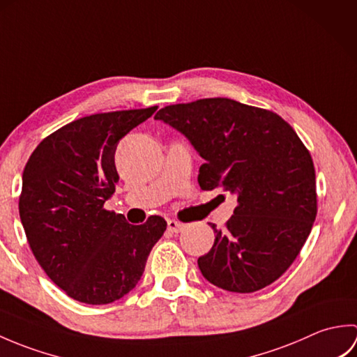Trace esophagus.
I'll return each instance as SVG.
<instances>
[{
    "label": "esophagus",
    "instance_id": "obj_1",
    "mask_svg": "<svg viewBox=\"0 0 357 357\" xmlns=\"http://www.w3.org/2000/svg\"><path fill=\"white\" fill-rule=\"evenodd\" d=\"M167 227H169V230L172 233H178L184 229V225L179 221H174V219H169V221H167Z\"/></svg>",
    "mask_w": 357,
    "mask_h": 357
}]
</instances>
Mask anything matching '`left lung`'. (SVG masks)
<instances>
[{
	"label": "left lung",
	"mask_w": 357,
	"mask_h": 357,
	"mask_svg": "<svg viewBox=\"0 0 357 357\" xmlns=\"http://www.w3.org/2000/svg\"><path fill=\"white\" fill-rule=\"evenodd\" d=\"M204 158L202 190L238 196L233 216L198 259L208 282L253 293L275 282L301 253L317 213L313 159L275 112L229 98H206L159 110Z\"/></svg>",
	"instance_id": "left-lung-1"
}]
</instances>
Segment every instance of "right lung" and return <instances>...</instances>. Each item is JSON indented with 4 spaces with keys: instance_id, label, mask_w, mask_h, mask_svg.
I'll use <instances>...</instances> for the list:
<instances>
[{
    "instance_id": "add662e5",
    "label": "right lung",
    "mask_w": 357,
    "mask_h": 357,
    "mask_svg": "<svg viewBox=\"0 0 357 357\" xmlns=\"http://www.w3.org/2000/svg\"><path fill=\"white\" fill-rule=\"evenodd\" d=\"M147 109L96 113L44 138L22 173L20 218L38 264L72 299L104 305L132 291L167 222L132 225L104 202L119 181L121 138L149 119Z\"/></svg>"
}]
</instances>
